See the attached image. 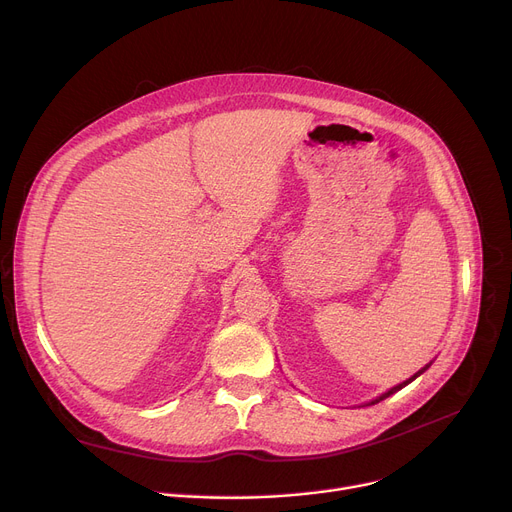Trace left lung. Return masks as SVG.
<instances>
[{"instance_id": "obj_1", "label": "left lung", "mask_w": 512, "mask_h": 512, "mask_svg": "<svg viewBox=\"0 0 512 512\" xmlns=\"http://www.w3.org/2000/svg\"><path fill=\"white\" fill-rule=\"evenodd\" d=\"M428 368H430V364H428V366H426V368H422V370H419V372H417V374H413V376H411V378H409V380H405V382H401V384H397V386H393V388H390V390H388V393H384V395H380V397H378V399H374V401H372V403H370V405H374V403H380V401H382V399H386V397H390V395H393V393H397V390H401V388H403V386H407V384H409V382H411V380H415V378H417V376H419V374H424V372H426V370H428Z\"/></svg>"}]
</instances>
